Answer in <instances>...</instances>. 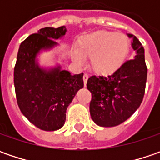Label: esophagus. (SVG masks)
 <instances>
[{
    "mask_svg": "<svg viewBox=\"0 0 160 160\" xmlns=\"http://www.w3.org/2000/svg\"><path fill=\"white\" fill-rule=\"evenodd\" d=\"M88 77L89 76L87 75V74H84L83 77V83H84V85L86 86V83H87V80H88Z\"/></svg>",
    "mask_w": 160,
    "mask_h": 160,
    "instance_id": "esophagus-1",
    "label": "esophagus"
}]
</instances>
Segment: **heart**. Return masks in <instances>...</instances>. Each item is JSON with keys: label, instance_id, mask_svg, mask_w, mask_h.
I'll use <instances>...</instances> for the list:
<instances>
[{"label": "heart", "instance_id": "b5f03b06", "mask_svg": "<svg viewBox=\"0 0 160 160\" xmlns=\"http://www.w3.org/2000/svg\"><path fill=\"white\" fill-rule=\"evenodd\" d=\"M130 52V40L126 34L107 31L82 36L73 58L78 63L91 58L90 67L99 76H109L122 68Z\"/></svg>", "mask_w": 160, "mask_h": 160}]
</instances>
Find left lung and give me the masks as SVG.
<instances>
[{
  "label": "left lung",
  "instance_id": "left-lung-1",
  "mask_svg": "<svg viewBox=\"0 0 160 160\" xmlns=\"http://www.w3.org/2000/svg\"><path fill=\"white\" fill-rule=\"evenodd\" d=\"M127 35L132 38L133 58L126 61L111 76H92L87 81V89L92 93L90 114L96 125L102 127L118 126L128 119L144 96L147 80L144 49L136 36Z\"/></svg>",
  "mask_w": 160,
  "mask_h": 160
}]
</instances>
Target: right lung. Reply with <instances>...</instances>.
Here are the masks:
<instances>
[{
  "label": "right lung",
  "mask_w": 160,
  "mask_h": 160,
  "mask_svg": "<svg viewBox=\"0 0 160 160\" xmlns=\"http://www.w3.org/2000/svg\"><path fill=\"white\" fill-rule=\"evenodd\" d=\"M67 33L65 26L44 28L22 42L14 68L18 105L33 125L43 131H56L64 126L67 108L83 87V74L72 76L57 65L41 67L38 56L51 51Z\"/></svg>",
  "instance_id": "add662e5"
}]
</instances>
